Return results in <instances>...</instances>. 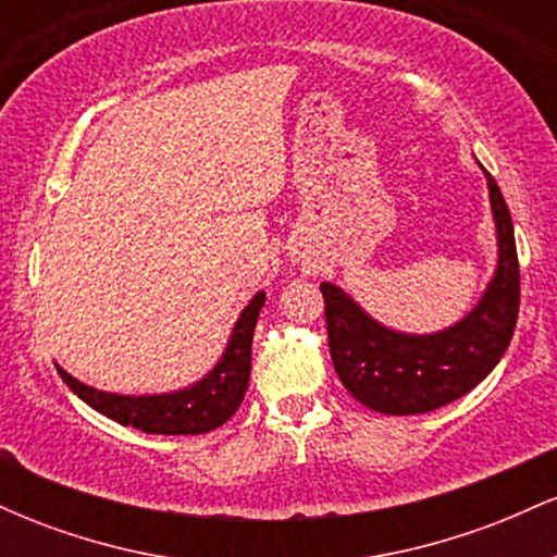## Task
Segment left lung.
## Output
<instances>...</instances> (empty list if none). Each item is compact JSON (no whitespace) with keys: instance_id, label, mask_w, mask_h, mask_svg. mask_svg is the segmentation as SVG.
<instances>
[{"instance_id":"8db88e82","label":"left lung","mask_w":557,"mask_h":557,"mask_svg":"<svg viewBox=\"0 0 557 557\" xmlns=\"http://www.w3.org/2000/svg\"><path fill=\"white\" fill-rule=\"evenodd\" d=\"M497 225V272L469 317L437 335H400L369 319L341 287L322 283L330 356L348 393L393 417L430 413L487 376L519 322L521 274L508 203L484 170Z\"/></svg>"}]
</instances>
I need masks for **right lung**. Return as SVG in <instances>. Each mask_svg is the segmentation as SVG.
I'll use <instances>...</instances> for the list:
<instances>
[{
    "label": "right lung",
    "mask_w": 557,
    "mask_h": 557,
    "mask_svg": "<svg viewBox=\"0 0 557 557\" xmlns=\"http://www.w3.org/2000/svg\"><path fill=\"white\" fill-rule=\"evenodd\" d=\"M261 306H264V293H257L251 304L243 309L238 322H235L225 356L212 372L188 389L131 398V395L101 393V389L83 385L62 369H57V372H60L62 382L81 400H86L94 411L104 413L107 419L117 421L123 426H133V430L146 434L212 432L238 411L243 395H246L248 376H251V341Z\"/></svg>",
    "instance_id": "right-lung-1"
}]
</instances>
